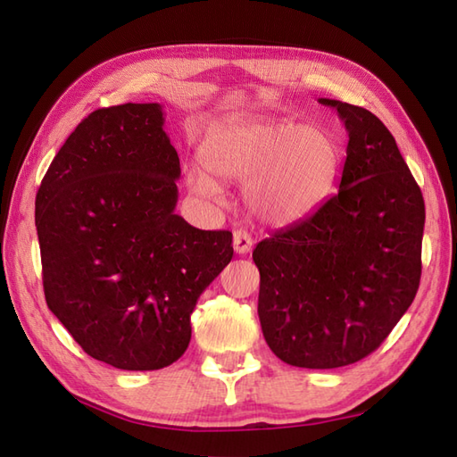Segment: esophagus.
<instances>
[{"mask_svg": "<svg viewBox=\"0 0 457 457\" xmlns=\"http://www.w3.org/2000/svg\"><path fill=\"white\" fill-rule=\"evenodd\" d=\"M251 247H253V239H251V236L247 234V231L237 229L236 234H234V249H236V253L245 255V253H249Z\"/></svg>", "mask_w": 457, "mask_h": 457, "instance_id": "obj_1", "label": "esophagus"}]
</instances>
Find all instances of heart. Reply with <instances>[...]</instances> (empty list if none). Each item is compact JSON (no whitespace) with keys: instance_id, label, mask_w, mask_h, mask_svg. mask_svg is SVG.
<instances>
[{"instance_id":"b5f03b06","label":"heart","mask_w":457,"mask_h":457,"mask_svg":"<svg viewBox=\"0 0 457 457\" xmlns=\"http://www.w3.org/2000/svg\"><path fill=\"white\" fill-rule=\"evenodd\" d=\"M198 154L204 169L187 170L194 194L216 196L213 179L245 180L247 210L273 228L308 218L328 196L339 167L337 145L324 129L288 120L226 121L206 133Z\"/></svg>"}]
</instances>
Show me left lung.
Instances as JSON below:
<instances>
[{
	"instance_id": "obj_1",
	"label": "left lung",
	"mask_w": 457,
	"mask_h": 457,
	"mask_svg": "<svg viewBox=\"0 0 457 457\" xmlns=\"http://www.w3.org/2000/svg\"><path fill=\"white\" fill-rule=\"evenodd\" d=\"M344 121L339 190L259 241L265 342L295 367L352 365L385 342L420 285L424 198L396 141L365 108L320 98Z\"/></svg>"
}]
</instances>
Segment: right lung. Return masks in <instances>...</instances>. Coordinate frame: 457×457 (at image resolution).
<instances>
[{
  "label": "right lung",
  "instance_id": "add662e5",
  "mask_svg": "<svg viewBox=\"0 0 457 457\" xmlns=\"http://www.w3.org/2000/svg\"><path fill=\"white\" fill-rule=\"evenodd\" d=\"M180 161L161 104L92 112L35 200L46 306L86 353L125 371L187 352L190 314L231 257V231L179 213Z\"/></svg>",
  "mask_w": 457,
  "mask_h": 457
}]
</instances>
